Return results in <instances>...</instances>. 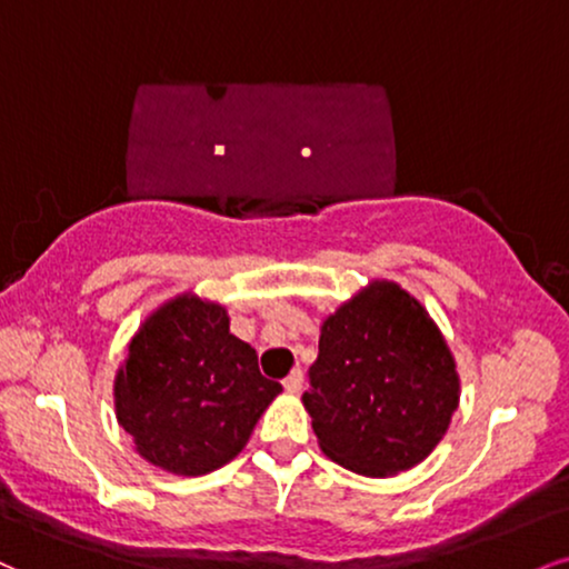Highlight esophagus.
Returning <instances> with one entry per match:
<instances>
[{
  "label": "esophagus",
  "instance_id": "esophagus-1",
  "mask_svg": "<svg viewBox=\"0 0 569 569\" xmlns=\"http://www.w3.org/2000/svg\"><path fill=\"white\" fill-rule=\"evenodd\" d=\"M302 385H305V376H302V371H299V368H293V371L283 379V387H286V392H289V395H297L299 389H302Z\"/></svg>",
  "mask_w": 569,
  "mask_h": 569
}]
</instances>
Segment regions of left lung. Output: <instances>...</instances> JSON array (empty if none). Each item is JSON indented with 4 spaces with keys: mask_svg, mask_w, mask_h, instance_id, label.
<instances>
[{
    "mask_svg": "<svg viewBox=\"0 0 569 569\" xmlns=\"http://www.w3.org/2000/svg\"><path fill=\"white\" fill-rule=\"evenodd\" d=\"M302 402L320 450L362 477L419 467L461 400L456 358L413 293L373 278L320 323Z\"/></svg>",
    "mask_w": 569,
    "mask_h": 569,
    "instance_id": "1",
    "label": "left lung"
}]
</instances>
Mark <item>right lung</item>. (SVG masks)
Here are the masks:
<instances>
[{
  "mask_svg": "<svg viewBox=\"0 0 569 569\" xmlns=\"http://www.w3.org/2000/svg\"><path fill=\"white\" fill-rule=\"evenodd\" d=\"M283 392L219 302L182 291L148 312L113 376L116 421L148 463L201 477L230 463Z\"/></svg>",
  "mask_w": 569,
  "mask_h": 569,
  "instance_id": "1",
  "label": "right lung"
}]
</instances>
